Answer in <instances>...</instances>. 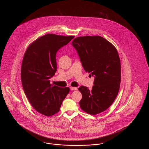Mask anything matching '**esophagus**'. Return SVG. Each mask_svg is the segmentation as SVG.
<instances>
[{
  "mask_svg": "<svg viewBox=\"0 0 149 149\" xmlns=\"http://www.w3.org/2000/svg\"><path fill=\"white\" fill-rule=\"evenodd\" d=\"M70 89L72 90V91H77V88L76 87H72V86H70Z\"/></svg>",
  "mask_w": 149,
  "mask_h": 149,
  "instance_id": "obj_1",
  "label": "esophagus"
}]
</instances>
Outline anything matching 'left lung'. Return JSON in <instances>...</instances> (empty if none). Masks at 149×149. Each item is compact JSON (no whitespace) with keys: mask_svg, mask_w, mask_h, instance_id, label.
Masks as SVG:
<instances>
[{"mask_svg":"<svg viewBox=\"0 0 149 149\" xmlns=\"http://www.w3.org/2000/svg\"><path fill=\"white\" fill-rule=\"evenodd\" d=\"M71 45L84 70L94 77L91 90L84 86L78 89L82 94L80 107L87 113H100L112 105L119 92L121 72L118 52L101 36L79 37Z\"/></svg>","mask_w":149,"mask_h":149,"instance_id":"8db88e82","label":"left lung"}]
</instances>
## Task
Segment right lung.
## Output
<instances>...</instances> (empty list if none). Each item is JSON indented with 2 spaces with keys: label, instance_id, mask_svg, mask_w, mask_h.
Wrapping results in <instances>:
<instances>
[{
  "label": "right lung",
  "instance_id": "right-lung-1",
  "mask_svg": "<svg viewBox=\"0 0 149 149\" xmlns=\"http://www.w3.org/2000/svg\"><path fill=\"white\" fill-rule=\"evenodd\" d=\"M74 36L47 34L37 38L26 50L22 63V84L29 103L46 116L57 113L70 91L50 83L57 70L56 55Z\"/></svg>",
  "mask_w": 149,
  "mask_h": 149
}]
</instances>
